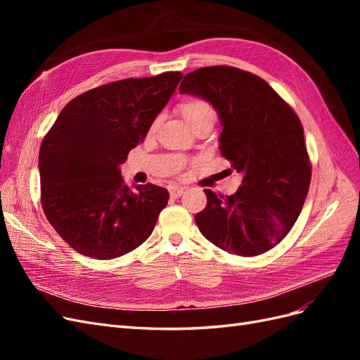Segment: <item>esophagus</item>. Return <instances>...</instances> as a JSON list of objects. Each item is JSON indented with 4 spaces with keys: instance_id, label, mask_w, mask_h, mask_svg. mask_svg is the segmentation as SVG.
I'll use <instances>...</instances> for the list:
<instances>
[{
    "instance_id": "obj_1",
    "label": "esophagus",
    "mask_w": 360,
    "mask_h": 360,
    "mask_svg": "<svg viewBox=\"0 0 360 360\" xmlns=\"http://www.w3.org/2000/svg\"><path fill=\"white\" fill-rule=\"evenodd\" d=\"M168 191H169L171 197L177 198V197H180V195L184 192V188H183V186H177V184H171V186L168 188Z\"/></svg>"
}]
</instances>
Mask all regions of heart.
Wrapping results in <instances>:
<instances>
[{
	"instance_id": "heart-1",
	"label": "heart",
	"mask_w": 360,
	"mask_h": 360,
	"mask_svg": "<svg viewBox=\"0 0 360 360\" xmlns=\"http://www.w3.org/2000/svg\"><path fill=\"white\" fill-rule=\"evenodd\" d=\"M180 112L189 124L197 122L198 118L204 115H214L213 108L201 99H191V101L183 102L180 105Z\"/></svg>"
}]
</instances>
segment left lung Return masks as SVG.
Here are the masks:
<instances>
[{"mask_svg": "<svg viewBox=\"0 0 360 360\" xmlns=\"http://www.w3.org/2000/svg\"><path fill=\"white\" fill-rule=\"evenodd\" d=\"M180 93L214 108L221 153L243 176L228 197L204 189L207 205L195 216L201 234L230 254L267 252L290 233L309 189L311 162L299 117L264 79L230 66L188 73Z\"/></svg>", "mask_w": 360, "mask_h": 360, "instance_id": "1", "label": "left lung"}]
</instances>
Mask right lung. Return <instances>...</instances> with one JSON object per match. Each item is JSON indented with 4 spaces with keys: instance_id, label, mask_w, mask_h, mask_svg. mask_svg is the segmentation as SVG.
Here are the masks:
<instances>
[{
    "instance_id": "right-lung-1",
    "label": "right lung",
    "mask_w": 360,
    "mask_h": 360,
    "mask_svg": "<svg viewBox=\"0 0 360 360\" xmlns=\"http://www.w3.org/2000/svg\"><path fill=\"white\" fill-rule=\"evenodd\" d=\"M180 72L127 78L75 97L43 138L41 207L76 252L122 257L143 245L169 193L156 184L123 183L120 165L143 141L181 79Z\"/></svg>"
}]
</instances>
